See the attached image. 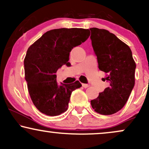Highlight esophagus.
I'll return each mask as SVG.
<instances>
[{
    "label": "esophagus",
    "instance_id": "obj_1",
    "mask_svg": "<svg viewBox=\"0 0 149 149\" xmlns=\"http://www.w3.org/2000/svg\"><path fill=\"white\" fill-rule=\"evenodd\" d=\"M82 85H83V88H88V87L90 86V85H89L88 84H85V83H83V84H82Z\"/></svg>",
    "mask_w": 149,
    "mask_h": 149
}]
</instances>
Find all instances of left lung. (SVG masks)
<instances>
[{
    "instance_id": "left-lung-1",
    "label": "left lung",
    "mask_w": 149,
    "mask_h": 149,
    "mask_svg": "<svg viewBox=\"0 0 149 149\" xmlns=\"http://www.w3.org/2000/svg\"><path fill=\"white\" fill-rule=\"evenodd\" d=\"M99 69L106 73L109 86L91 100L92 109L102 115H112L126 104L134 86L136 64L130 47L106 29H90Z\"/></svg>"
}]
</instances>
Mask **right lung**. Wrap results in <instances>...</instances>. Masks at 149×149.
<instances>
[{
	"instance_id": "obj_1",
	"label": "right lung",
	"mask_w": 149,
	"mask_h": 149,
	"mask_svg": "<svg viewBox=\"0 0 149 149\" xmlns=\"http://www.w3.org/2000/svg\"><path fill=\"white\" fill-rule=\"evenodd\" d=\"M85 29H57L48 31L28 48L24 58L25 79L35 107L47 116L60 115L68 109L73 90L82 86L78 80L58 85L57 71L69 65L73 47L90 36Z\"/></svg>"
}]
</instances>
